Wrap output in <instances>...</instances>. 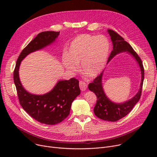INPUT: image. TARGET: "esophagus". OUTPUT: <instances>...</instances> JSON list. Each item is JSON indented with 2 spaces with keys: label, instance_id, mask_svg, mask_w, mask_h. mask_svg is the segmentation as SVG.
I'll use <instances>...</instances> for the list:
<instances>
[{
  "label": "esophagus",
  "instance_id": "esophagus-1",
  "mask_svg": "<svg viewBox=\"0 0 157 157\" xmlns=\"http://www.w3.org/2000/svg\"><path fill=\"white\" fill-rule=\"evenodd\" d=\"M88 86L87 83H86L85 82L83 81H79V88L81 89V91H85V90H86Z\"/></svg>",
  "mask_w": 157,
  "mask_h": 157
}]
</instances>
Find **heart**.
I'll return each instance as SVG.
<instances>
[{
    "mask_svg": "<svg viewBox=\"0 0 157 157\" xmlns=\"http://www.w3.org/2000/svg\"><path fill=\"white\" fill-rule=\"evenodd\" d=\"M109 52V42L104 36L81 34L74 39L63 60L65 67L71 72L78 71L94 78L103 70Z\"/></svg>",
    "mask_w": 157,
    "mask_h": 157,
    "instance_id": "obj_1",
    "label": "heart"
}]
</instances>
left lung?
Wrapping results in <instances>:
<instances>
[{
	"instance_id": "1",
	"label": "left lung",
	"mask_w": 157,
	"mask_h": 157,
	"mask_svg": "<svg viewBox=\"0 0 157 157\" xmlns=\"http://www.w3.org/2000/svg\"><path fill=\"white\" fill-rule=\"evenodd\" d=\"M109 34L113 45V49L108 58L109 62L118 53L127 52L133 56L139 63L141 71V82L137 94L130 100L121 104L114 103L111 101L105 95L102 87V79L103 72L95 78L92 83L88 85V88L97 96V102L94 107V111L96 116L101 120L109 121H117L125 117L133 109L134 105L139 101L142 93V88L144 78V70L141 59L127 42L120 36L117 32L109 29Z\"/></svg>"
}]
</instances>
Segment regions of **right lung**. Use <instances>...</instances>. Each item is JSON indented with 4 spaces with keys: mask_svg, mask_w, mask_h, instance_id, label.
I'll return each mask as SVG.
<instances>
[{
    "mask_svg": "<svg viewBox=\"0 0 157 157\" xmlns=\"http://www.w3.org/2000/svg\"><path fill=\"white\" fill-rule=\"evenodd\" d=\"M59 34L60 32L46 31L37 34L21 51L13 72L18 97L23 109L31 117L46 125L57 124L69 116L72 102L81 92L79 81L74 78L59 81L49 92L37 95L29 93L22 86L18 71L25 57L54 42Z\"/></svg>",
    "mask_w": 157,
    "mask_h": 157,
    "instance_id": "add662e5",
    "label": "right lung"
}]
</instances>
